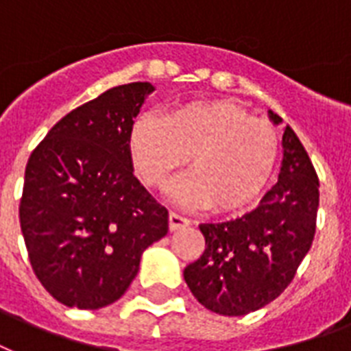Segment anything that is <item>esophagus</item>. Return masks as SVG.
I'll return each mask as SVG.
<instances>
[{
	"mask_svg": "<svg viewBox=\"0 0 351 351\" xmlns=\"http://www.w3.org/2000/svg\"><path fill=\"white\" fill-rule=\"evenodd\" d=\"M191 220L185 218V216L178 215V213H170V229L172 231H178V229H185L191 226Z\"/></svg>",
	"mask_w": 351,
	"mask_h": 351,
	"instance_id": "1",
	"label": "esophagus"
}]
</instances>
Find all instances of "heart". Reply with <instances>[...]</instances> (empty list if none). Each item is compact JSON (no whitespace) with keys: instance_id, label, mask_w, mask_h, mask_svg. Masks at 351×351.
I'll list each match as a JSON object with an SVG mask.
<instances>
[{"instance_id":"obj_1","label":"heart","mask_w":351,"mask_h":351,"mask_svg":"<svg viewBox=\"0 0 351 351\" xmlns=\"http://www.w3.org/2000/svg\"><path fill=\"white\" fill-rule=\"evenodd\" d=\"M131 157L149 186L165 189L192 157L194 173L173 189L178 202L242 213L257 202L278 162L279 138L268 120L229 101H192L162 120L141 118Z\"/></svg>"}]
</instances>
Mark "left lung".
<instances>
[{
    "label": "left lung",
    "mask_w": 351,
    "mask_h": 351,
    "mask_svg": "<svg viewBox=\"0 0 351 351\" xmlns=\"http://www.w3.org/2000/svg\"><path fill=\"white\" fill-rule=\"evenodd\" d=\"M270 118L281 123L272 110ZM318 189L315 166L287 125L278 183L259 207L229 222L199 226L205 252L183 272L197 302L218 315L242 316L285 291L315 239Z\"/></svg>",
    "instance_id": "obj_1"
}]
</instances>
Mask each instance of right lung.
Listing matches in <instances>:
<instances>
[{"label": "right lung", "mask_w": 351, "mask_h": 351, "mask_svg": "<svg viewBox=\"0 0 351 351\" xmlns=\"http://www.w3.org/2000/svg\"><path fill=\"white\" fill-rule=\"evenodd\" d=\"M149 83L109 88L49 129L25 166L20 226L33 272L66 307L114 304L168 210L133 176L131 131Z\"/></svg>", "instance_id": "right-lung-1"}]
</instances>
